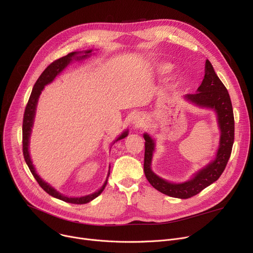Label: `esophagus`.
<instances>
[{"instance_id": "esophagus-1", "label": "esophagus", "mask_w": 253, "mask_h": 253, "mask_svg": "<svg viewBox=\"0 0 253 253\" xmlns=\"http://www.w3.org/2000/svg\"><path fill=\"white\" fill-rule=\"evenodd\" d=\"M142 123L143 121L140 116H134L133 119H132V124H133L134 127H139L142 125Z\"/></svg>"}]
</instances>
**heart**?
Returning <instances> with one entry per match:
<instances>
[{"label": "heart", "mask_w": 253, "mask_h": 253, "mask_svg": "<svg viewBox=\"0 0 253 253\" xmlns=\"http://www.w3.org/2000/svg\"><path fill=\"white\" fill-rule=\"evenodd\" d=\"M162 70H163V71H167V70H168V66H163Z\"/></svg>", "instance_id": "b5f03b06"}]
</instances>
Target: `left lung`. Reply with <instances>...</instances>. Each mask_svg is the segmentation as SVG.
<instances>
[{
	"label": "left lung",
	"instance_id": "obj_1",
	"mask_svg": "<svg viewBox=\"0 0 253 253\" xmlns=\"http://www.w3.org/2000/svg\"><path fill=\"white\" fill-rule=\"evenodd\" d=\"M184 98L202 108L214 110L220 129L219 148L213 161L203 169L199 170L191 180L182 183H172L155 174L151 169L155 142L150 135L144 137V163L143 171L147 179L153 187L167 196L189 199L203 191L211 183L216 181L228 164L231 157L235 137V122L231 98L227 88L215 74L213 66L207 59L205 64V76L202 84L194 94H187Z\"/></svg>",
	"mask_w": 253,
	"mask_h": 253
}]
</instances>
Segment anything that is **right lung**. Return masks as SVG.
I'll return each mask as SVG.
<instances>
[{"label": "right lung", "mask_w": 253, "mask_h": 253, "mask_svg": "<svg viewBox=\"0 0 253 253\" xmlns=\"http://www.w3.org/2000/svg\"><path fill=\"white\" fill-rule=\"evenodd\" d=\"M92 50H87L84 52L85 55H78V54H81V52H72L69 53L68 55H65L59 59H56L55 61H53L52 63H50L47 68L45 69V71L41 74V76L39 77V79L37 80L36 84L34 85L33 91L31 93V96L30 99L28 101V104L25 106V111H24V115H23V122H22V152H23V157H24V160L28 164L32 174L34 175L35 179L38 181V183L40 184V187H41L46 193H48L49 195H51L52 197L57 198L59 200H62L64 202H68V203H73V204H86L90 201H92L93 199H95L96 197H98L102 191L104 190L106 183H108V178L110 175V171H109V174L108 177H106L105 182L103 183L102 187L100 188V190H98L97 192L93 193L91 195L88 196H84V197H79V198H69V197H65L63 195H61L60 193H58L55 189H53L51 185L47 182H45L41 177H40L37 172L34 168V165L32 163L31 160V157H30V153H29V143H30V136H31V132H32V127L34 124V118H35V114H36V108H37V103H38V99L40 94H41L42 90L44 89L45 85L51 83L54 78L60 73L62 72V70H64V68L66 65H68L73 58H76L77 60H81L86 58L87 56H89V54L91 53ZM128 135V130L124 131L123 133L120 135L115 141H118L120 139H123ZM115 143V142H114Z\"/></svg>", "instance_id": "right-lung-1"}]
</instances>
